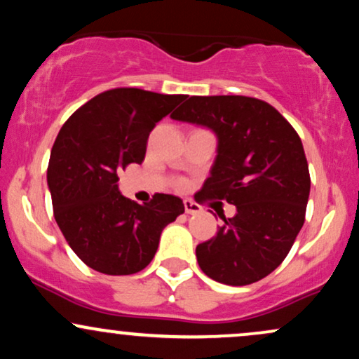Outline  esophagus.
Listing matches in <instances>:
<instances>
[{"label": "esophagus", "instance_id": "esophagus-1", "mask_svg": "<svg viewBox=\"0 0 359 359\" xmlns=\"http://www.w3.org/2000/svg\"><path fill=\"white\" fill-rule=\"evenodd\" d=\"M184 209H185V212H187V214H197L201 211V205L196 204L191 199H185L184 201Z\"/></svg>", "mask_w": 359, "mask_h": 359}]
</instances>
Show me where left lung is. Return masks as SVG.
<instances>
[{"instance_id": "1", "label": "left lung", "mask_w": 359, "mask_h": 359, "mask_svg": "<svg viewBox=\"0 0 359 359\" xmlns=\"http://www.w3.org/2000/svg\"><path fill=\"white\" fill-rule=\"evenodd\" d=\"M172 118L211 128L217 137L199 201L236 205L216 236L197 245L201 270L234 287L265 278L306 221L311 175L297 131L273 106L248 96H191Z\"/></svg>"}]
</instances>
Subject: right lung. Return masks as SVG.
Wrapping results in <instances>:
<instances>
[{"mask_svg":"<svg viewBox=\"0 0 359 359\" xmlns=\"http://www.w3.org/2000/svg\"><path fill=\"white\" fill-rule=\"evenodd\" d=\"M184 97L109 89L60 128L47 168L53 217L74 253L93 270H143L155 257L162 229L184 212L182 199L170 194H155L142 205L118 191V172L143 162L150 131Z\"/></svg>","mask_w":359,"mask_h":359,"instance_id":"obj_1","label":"right lung"}]
</instances>
